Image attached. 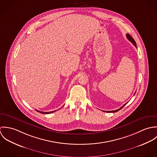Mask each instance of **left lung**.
<instances>
[{
    "instance_id": "1",
    "label": "left lung",
    "mask_w": 157,
    "mask_h": 157,
    "mask_svg": "<svg viewBox=\"0 0 157 157\" xmlns=\"http://www.w3.org/2000/svg\"><path fill=\"white\" fill-rule=\"evenodd\" d=\"M126 37H127V39L130 41V42H131L132 44H133V45H134L135 46L136 48V43H135V41L134 40V39L131 37V35H129V34H126ZM126 105V104H124L123 106H121L120 108H119L118 109H117V110H115V111H104V112H117V111H118L119 110H120L121 108H123L125 105Z\"/></svg>"
}]
</instances>
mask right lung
Segmentation results:
<instances>
[{"mask_svg": "<svg viewBox=\"0 0 157 157\" xmlns=\"http://www.w3.org/2000/svg\"><path fill=\"white\" fill-rule=\"evenodd\" d=\"M36 111H37V112H40V113H46V114H47V113H52V112H55V111H51V112H41V111H39L36 110Z\"/></svg>", "mask_w": 157, "mask_h": 157, "instance_id": "right-lung-1", "label": "right lung"}]
</instances>
